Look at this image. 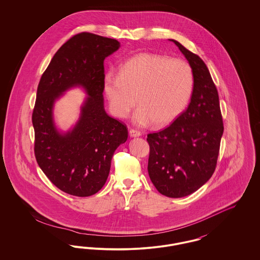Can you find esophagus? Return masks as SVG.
Wrapping results in <instances>:
<instances>
[{
    "label": "esophagus",
    "mask_w": 260,
    "mask_h": 260,
    "mask_svg": "<svg viewBox=\"0 0 260 260\" xmlns=\"http://www.w3.org/2000/svg\"><path fill=\"white\" fill-rule=\"evenodd\" d=\"M129 136H131V137H138V136H141V133L138 132L137 129H135V128H131L129 129Z\"/></svg>",
    "instance_id": "obj_1"
}]
</instances>
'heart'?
Returning a JSON list of instances; mask_svg holds the SVG:
<instances>
[{
    "label": "heart",
    "instance_id": "1",
    "mask_svg": "<svg viewBox=\"0 0 260 260\" xmlns=\"http://www.w3.org/2000/svg\"><path fill=\"white\" fill-rule=\"evenodd\" d=\"M193 88L194 74L187 62L155 53L133 56L118 75L108 73L103 81L114 116L126 118L137 102L134 121L138 125L172 123L184 111Z\"/></svg>",
    "mask_w": 260,
    "mask_h": 260
}]
</instances>
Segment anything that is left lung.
Segmentation results:
<instances>
[{"instance_id": "1", "label": "left lung", "mask_w": 260, "mask_h": 260, "mask_svg": "<svg viewBox=\"0 0 260 260\" xmlns=\"http://www.w3.org/2000/svg\"><path fill=\"white\" fill-rule=\"evenodd\" d=\"M170 41L189 62L194 88L185 111L165 129L147 136L148 173L161 195L181 198L197 191L214 173L224 127L218 92L207 65L177 41Z\"/></svg>"}]
</instances>
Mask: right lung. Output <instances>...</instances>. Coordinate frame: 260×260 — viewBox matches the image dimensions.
Returning a JSON list of instances; mask_svg holds the SVG:
<instances>
[{"instance_id": "add662e5", "label": "right lung", "mask_w": 260, "mask_h": 260, "mask_svg": "<svg viewBox=\"0 0 260 260\" xmlns=\"http://www.w3.org/2000/svg\"><path fill=\"white\" fill-rule=\"evenodd\" d=\"M110 38L83 32L69 39L42 75L32 114L38 165L52 184L77 197H88L105 184L114 152L127 139V127L104 109V59L119 50ZM88 96L78 122L66 133L53 119L54 102L71 87Z\"/></svg>"}]
</instances>
